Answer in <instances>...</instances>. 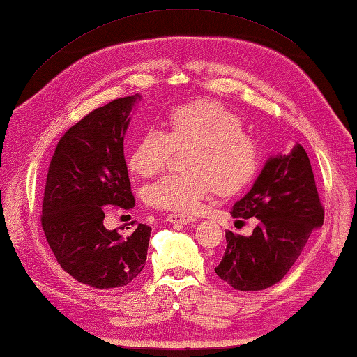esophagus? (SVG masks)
I'll use <instances>...</instances> for the list:
<instances>
[{"label": "esophagus", "mask_w": 357, "mask_h": 357, "mask_svg": "<svg viewBox=\"0 0 357 357\" xmlns=\"http://www.w3.org/2000/svg\"><path fill=\"white\" fill-rule=\"evenodd\" d=\"M167 221H169L170 224H190V222L196 221V218L192 215L172 213V215H167Z\"/></svg>", "instance_id": "34e87169"}]
</instances>
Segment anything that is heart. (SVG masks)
<instances>
[{"label":"heart","mask_w":357,"mask_h":357,"mask_svg":"<svg viewBox=\"0 0 357 357\" xmlns=\"http://www.w3.org/2000/svg\"><path fill=\"white\" fill-rule=\"evenodd\" d=\"M165 133L144 132L128 155V167L139 176L161 173L174 153L184 150L185 172L165 174L146 187L150 207L190 213L208 193L230 195L255 178L261 164L259 144L244 132L236 113L213 101H193L173 107L165 116Z\"/></svg>","instance_id":"b5f03b06"}]
</instances>
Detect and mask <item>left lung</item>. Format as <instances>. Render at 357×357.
<instances>
[{
	"label": "left lung",
	"instance_id": "obj_1",
	"mask_svg": "<svg viewBox=\"0 0 357 357\" xmlns=\"http://www.w3.org/2000/svg\"><path fill=\"white\" fill-rule=\"evenodd\" d=\"M234 218H257L252 236L225 231L227 248L216 275L239 291H259L282 279L324 224L312 164L302 146L270 158L256 183L233 206Z\"/></svg>",
	"mask_w": 357,
	"mask_h": 357
}]
</instances>
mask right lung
<instances>
[{"mask_svg": "<svg viewBox=\"0 0 357 357\" xmlns=\"http://www.w3.org/2000/svg\"><path fill=\"white\" fill-rule=\"evenodd\" d=\"M139 98H118L72 126L45 179V239L64 271L100 290L130 284L147 259L151 227L139 224L128 234L104 227L110 210L135 206L123 144L128 113Z\"/></svg>", "mask_w": 357, "mask_h": 357, "instance_id": "add662e5", "label": "right lung"}]
</instances>
